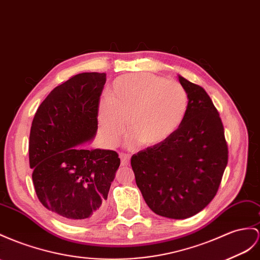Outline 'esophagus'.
<instances>
[{
  "mask_svg": "<svg viewBox=\"0 0 260 260\" xmlns=\"http://www.w3.org/2000/svg\"><path fill=\"white\" fill-rule=\"evenodd\" d=\"M119 158H121V164H122V166H127V165H129L131 156H129L128 154H124V152H122V154L119 155Z\"/></svg>",
  "mask_w": 260,
  "mask_h": 260,
  "instance_id": "1",
  "label": "esophagus"
}]
</instances>
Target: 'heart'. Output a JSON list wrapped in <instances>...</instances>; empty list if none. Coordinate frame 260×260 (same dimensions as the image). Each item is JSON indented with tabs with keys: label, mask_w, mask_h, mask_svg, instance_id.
<instances>
[{
	"label": "heart",
	"mask_w": 260,
	"mask_h": 260,
	"mask_svg": "<svg viewBox=\"0 0 260 260\" xmlns=\"http://www.w3.org/2000/svg\"><path fill=\"white\" fill-rule=\"evenodd\" d=\"M189 95L178 81L147 72L128 73L112 82L109 98L101 100L99 121L106 144L116 145L127 126L132 141L155 146L181 127Z\"/></svg>",
	"instance_id": "b5f03b06"
}]
</instances>
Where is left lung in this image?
<instances>
[{"label":"left lung","mask_w":260,"mask_h":260,"mask_svg":"<svg viewBox=\"0 0 260 260\" xmlns=\"http://www.w3.org/2000/svg\"><path fill=\"white\" fill-rule=\"evenodd\" d=\"M189 95L184 122L167 141L133 155L131 165L145 202L156 214L182 219L215 197L229 148L224 126L205 90L179 76Z\"/></svg>","instance_id":"left-lung-1"}]
</instances>
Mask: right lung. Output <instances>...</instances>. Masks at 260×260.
Here are the masks:
<instances>
[{"label":"right lung","mask_w":260,"mask_h":260,"mask_svg":"<svg viewBox=\"0 0 260 260\" xmlns=\"http://www.w3.org/2000/svg\"><path fill=\"white\" fill-rule=\"evenodd\" d=\"M105 73L83 72L59 84L38 106L29 134V167L39 201L69 223L103 214L121 164L114 150L88 149L98 129Z\"/></svg>","instance_id":"right-lung-1"}]
</instances>
